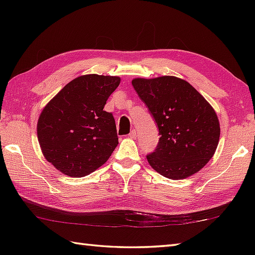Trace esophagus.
I'll use <instances>...</instances> for the list:
<instances>
[{
    "instance_id": "esophagus-1",
    "label": "esophagus",
    "mask_w": 255,
    "mask_h": 255,
    "mask_svg": "<svg viewBox=\"0 0 255 255\" xmlns=\"http://www.w3.org/2000/svg\"><path fill=\"white\" fill-rule=\"evenodd\" d=\"M128 137H130V138H136L137 137V131H136V129H132V130L130 131V133L128 134Z\"/></svg>"
}]
</instances>
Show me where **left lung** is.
<instances>
[{
    "instance_id": "8db88e82",
    "label": "left lung",
    "mask_w": 255,
    "mask_h": 255,
    "mask_svg": "<svg viewBox=\"0 0 255 255\" xmlns=\"http://www.w3.org/2000/svg\"><path fill=\"white\" fill-rule=\"evenodd\" d=\"M159 128L160 139L149 164L170 180L197 173L213 158L219 142L217 114L193 86L171 75L131 81Z\"/></svg>"
}]
</instances>
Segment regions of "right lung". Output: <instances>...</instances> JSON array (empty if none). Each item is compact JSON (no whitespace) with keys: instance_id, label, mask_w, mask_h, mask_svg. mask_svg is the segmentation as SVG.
<instances>
[{"instance_id":"add662e5","label":"right lung","mask_w":255,"mask_h":255,"mask_svg":"<svg viewBox=\"0 0 255 255\" xmlns=\"http://www.w3.org/2000/svg\"><path fill=\"white\" fill-rule=\"evenodd\" d=\"M119 83L118 77L81 75L42 110L37 123L38 141L46 160L63 174L89 175L117 147L115 119L103 108Z\"/></svg>"}]
</instances>
